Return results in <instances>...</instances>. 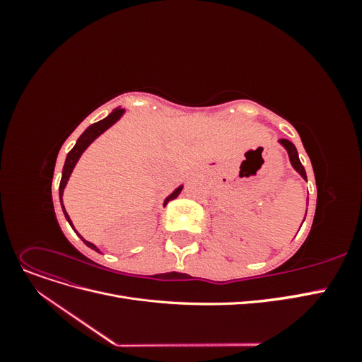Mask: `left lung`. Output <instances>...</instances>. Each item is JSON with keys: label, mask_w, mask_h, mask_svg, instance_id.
<instances>
[{"label": "left lung", "mask_w": 362, "mask_h": 362, "mask_svg": "<svg viewBox=\"0 0 362 362\" xmlns=\"http://www.w3.org/2000/svg\"><path fill=\"white\" fill-rule=\"evenodd\" d=\"M279 144H281L284 148L287 149V152H288V157H290V161H291V166L296 169V172H298L303 180H306V173H305V169H303L302 163H300V160H299L298 149H296V146L291 144L290 140H287V139H281V140H279Z\"/></svg>", "instance_id": "left-lung-1"}]
</instances>
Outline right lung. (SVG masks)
<instances>
[{"label": "right lung", "instance_id": "right-lung-1", "mask_svg": "<svg viewBox=\"0 0 362 362\" xmlns=\"http://www.w3.org/2000/svg\"><path fill=\"white\" fill-rule=\"evenodd\" d=\"M124 112H125L124 108H116V110L112 112L105 119H103V120H100V122H96V124H93V125H90L89 128H87V129L84 131V133L78 137V140H76L75 146L69 151V154H68V157H66V161H64L63 172H62V180H60V187H59V196H60V202H62V208H63L64 217L68 218V222L71 223V226H72V222H71V218H69L66 210H64L62 196H63L64 187H66V182H68L69 177H71V173H72V170H74V168H75V164H76V161H78V158L81 157L83 152L86 151V148L89 146L98 136H101L107 128H110V127L116 122V120L124 115ZM181 190H182V185H180V187H178L177 190H175L170 196H168L166 201H164V205H166L169 201L177 198V196L181 193ZM72 228H74V226H72ZM75 233H76V231H75ZM81 240H83V242H84L87 246H89V247L95 249L96 252H100L95 245H92V243H89V242H86V240H84L83 237H81Z\"/></svg>", "mask_w": 362, "mask_h": 362}]
</instances>
